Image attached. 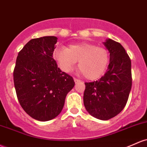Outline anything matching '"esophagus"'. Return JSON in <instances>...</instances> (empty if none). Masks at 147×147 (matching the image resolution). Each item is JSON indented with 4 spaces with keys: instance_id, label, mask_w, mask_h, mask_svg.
I'll use <instances>...</instances> for the list:
<instances>
[{
    "instance_id": "obj_1",
    "label": "esophagus",
    "mask_w": 147,
    "mask_h": 147,
    "mask_svg": "<svg viewBox=\"0 0 147 147\" xmlns=\"http://www.w3.org/2000/svg\"><path fill=\"white\" fill-rule=\"evenodd\" d=\"M74 81H75V84H77V83H79V82H81V80H78V79H77V78H74Z\"/></svg>"
}]
</instances>
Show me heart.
<instances>
[{
	"instance_id": "1",
	"label": "heart",
	"mask_w": 147,
	"mask_h": 147,
	"mask_svg": "<svg viewBox=\"0 0 147 147\" xmlns=\"http://www.w3.org/2000/svg\"><path fill=\"white\" fill-rule=\"evenodd\" d=\"M54 56L61 70L65 72L73 70L79 61V69L88 80L102 75L109 62V54L106 48L88 42L70 45L67 48H56Z\"/></svg>"
}]
</instances>
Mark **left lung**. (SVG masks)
Here are the masks:
<instances>
[{
	"label": "left lung",
	"mask_w": 147,
	"mask_h": 147,
	"mask_svg": "<svg viewBox=\"0 0 147 147\" xmlns=\"http://www.w3.org/2000/svg\"><path fill=\"white\" fill-rule=\"evenodd\" d=\"M105 46L109 52L107 71L97 81L85 82L84 104L95 118L108 120L121 112L132 87L131 61L120 43L111 39Z\"/></svg>",
	"instance_id": "left-lung-1"
}]
</instances>
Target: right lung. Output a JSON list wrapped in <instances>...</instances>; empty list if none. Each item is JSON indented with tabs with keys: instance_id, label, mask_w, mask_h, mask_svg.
<instances>
[{
	"instance_id": "add662e5",
	"label": "right lung",
	"mask_w": 147,
	"mask_h": 147,
	"mask_svg": "<svg viewBox=\"0 0 147 147\" xmlns=\"http://www.w3.org/2000/svg\"><path fill=\"white\" fill-rule=\"evenodd\" d=\"M58 38L45 36L30 40L19 52L13 72L16 93L30 117L47 121L57 117L66 95L75 86L73 78L61 72L53 53Z\"/></svg>"
}]
</instances>
